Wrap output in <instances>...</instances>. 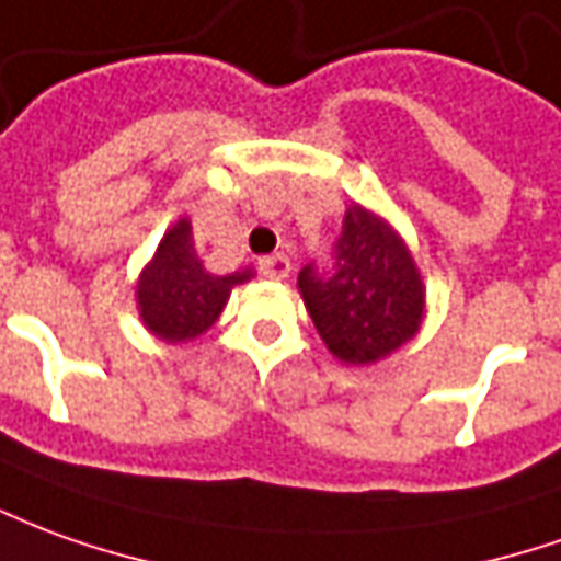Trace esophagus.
Here are the masks:
<instances>
[{"label":"esophagus","mask_w":561,"mask_h":561,"mask_svg":"<svg viewBox=\"0 0 561 561\" xmlns=\"http://www.w3.org/2000/svg\"><path fill=\"white\" fill-rule=\"evenodd\" d=\"M259 272L272 280H284L289 274V259L284 253H274V256H262L259 259Z\"/></svg>","instance_id":"esophagus-1"}]
</instances>
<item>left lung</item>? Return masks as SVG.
<instances>
[{
	"label": "left lung",
	"mask_w": 561,
	"mask_h": 561,
	"mask_svg": "<svg viewBox=\"0 0 561 561\" xmlns=\"http://www.w3.org/2000/svg\"><path fill=\"white\" fill-rule=\"evenodd\" d=\"M305 308L339 360L366 366L393 354L421 327L424 287L397 231L351 204L332 262L299 274Z\"/></svg>",
	"instance_id": "1"
}]
</instances>
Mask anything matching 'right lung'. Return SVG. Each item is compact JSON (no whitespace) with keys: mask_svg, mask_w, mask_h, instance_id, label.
Masks as SVG:
<instances>
[{"mask_svg":"<svg viewBox=\"0 0 561 561\" xmlns=\"http://www.w3.org/2000/svg\"><path fill=\"white\" fill-rule=\"evenodd\" d=\"M250 277V268L226 277L207 272L195 250L192 226L180 219L158 243L156 259L137 284L142 323L164 342H188L214 327L231 287Z\"/></svg>","mask_w":561,"mask_h":561,"instance_id":"obj_1","label":"right lung"}]
</instances>
